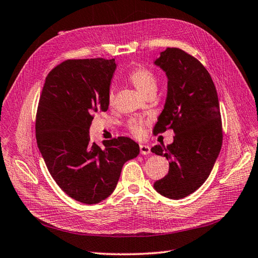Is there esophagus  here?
Instances as JSON below:
<instances>
[{
	"instance_id": "34e87169",
	"label": "esophagus",
	"mask_w": 258,
	"mask_h": 258,
	"mask_svg": "<svg viewBox=\"0 0 258 258\" xmlns=\"http://www.w3.org/2000/svg\"><path fill=\"white\" fill-rule=\"evenodd\" d=\"M139 148H140V154L141 155H149L150 154V147L149 146L140 145Z\"/></svg>"
}]
</instances>
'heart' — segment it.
<instances>
[{
    "label": "heart",
    "instance_id": "heart-1",
    "mask_svg": "<svg viewBox=\"0 0 258 258\" xmlns=\"http://www.w3.org/2000/svg\"><path fill=\"white\" fill-rule=\"evenodd\" d=\"M129 81L138 89V90L145 94L147 97L150 93H155L157 88V77L151 70L147 69L144 67H136L135 69L131 70L128 75ZM108 104L113 106L114 103V92L112 89H110L107 96ZM127 129L130 134H133L136 137H140L144 133L145 122L140 119H130L127 122Z\"/></svg>",
    "mask_w": 258,
    "mask_h": 258
}]
</instances>
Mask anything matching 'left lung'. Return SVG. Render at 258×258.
I'll return each mask as SVG.
<instances>
[{"mask_svg": "<svg viewBox=\"0 0 258 258\" xmlns=\"http://www.w3.org/2000/svg\"><path fill=\"white\" fill-rule=\"evenodd\" d=\"M156 64L166 71L165 108L155 135L172 129L173 143L151 151L169 159V171L154 187L170 199L187 197L206 181L223 144V125L216 88L209 72L195 56L178 48L161 52Z\"/></svg>", "mask_w": 258, "mask_h": 258, "instance_id": "obj_1", "label": "left lung"}]
</instances>
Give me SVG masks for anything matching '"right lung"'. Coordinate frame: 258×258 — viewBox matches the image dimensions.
Listing matches in <instances>:
<instances>
[{
  "mask_svg": "<svg viewBox=\"0 0 258 258\" xmlns=\"http://www.w3.org/2000/svg\"><path fill=\"white\" fill-rule=\"evenodd\" d=\"M114 59H69L45 78L35 118V138L52 178L68 196L92 205L111 195L123 164L139 155L128 137L91 143L97 112L108 110Z\"/></svg>",
  "mask_w": 258,
  "mask_h": 258,
  "instance_id": "right-lung-1",
  "label": "right lung"
}]
</instances>
